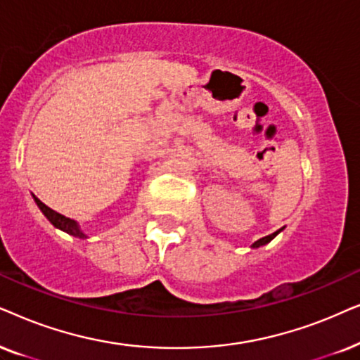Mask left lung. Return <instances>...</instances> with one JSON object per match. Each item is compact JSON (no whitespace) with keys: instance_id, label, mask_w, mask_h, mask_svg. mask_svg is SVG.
Returning <instances> with one entry per match:
<instances>
[{"instance_id":"obj_1","label":"left lung","mask_w":360,"mask_h":360,"mask_svg":"<svg viewBox=\"0 0 360 360\" xmlns=\"http://www.w3.org/2000/svg\"><path fill=\"white\" fill-rule=\"evenodd\" d=\"M281 230H283V229L276 230V232H273L271 236H266V237H263V238H258V240H257L255 243H252V248H258V247H263V245H266V243H268V242H271L273 238H275V237L278 236V233L281 232Z\"/></svg>"}]
</instances>
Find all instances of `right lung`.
<instances>
[{"label": "right lung", "instance_id": "obj_1", "mask_svg": "<svg viewBox=\"0 0 360 360\" xmlns=\"http://www.w3.org/2000/svg\"><path fill=\"white\" fill-rule=\"evenodd\" d=\"M32 198H34V202L37 204V207L41 209V212L46 215V219L49 220V222L54 225L56 229H59V230H62V232L69 233V236H72V237L89 238L87 233H84V230L80 229V225H79V222H77V220L65 217V215H62L59 212H56V210H52L51 207H47V205L44 202H41V200L37 199L36 195H32Z\"/></svg>", "mask_w": 360, "mask_h": 360}]
</instances>
